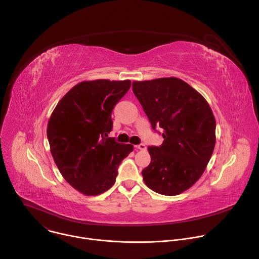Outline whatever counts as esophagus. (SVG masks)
I'll return each mask as SVG.
<instances>
[{"label": "esophagus", "mask_w": 259, "mask_h": 259, "mask_svg": "<svg viewBox=\"0 0 259 259\" xmlns=\"http://www.w3.org/2000/svg\"><path fill=\"white\" fill-rule=\"evenodd\" d=\"M135 149L140 150V151H145V150H146V145L143 144V143H140V144H138V145H135Z\"/></svg>", "instance_id": "esophagus-1"}]
</instances>
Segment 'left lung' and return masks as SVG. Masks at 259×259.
<instances>
[{"label": "left lung", "instance_id": "1", "mask_svg": "<svg viewBox=\"0 0 259 259\" xmlns=\"http://www.w3.org/2000/svg\"><path fill=\"white\" fill-rule=\"evenodd\" d=\"M132 90L153 129H163L160 146H149L142 170L146 187L165 196L192 188L204 173L215 146L216 122L206 99L177 78L135 81Z\"/></svg>", "mask_w": 259, "mask_h": 259}]
</instances>
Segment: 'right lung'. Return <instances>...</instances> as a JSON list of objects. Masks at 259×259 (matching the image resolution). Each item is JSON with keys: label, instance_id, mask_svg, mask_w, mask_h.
Returning <instances> with one entry per match:
<instances>
[{"label": "right lung", "instance_id": "add662e5", "mask_svg": "<svg viewBox=\"0 0 259 259\" xmlns=\"http://www.w3.org/2000/svg\"><path fill=\"white\" fill-rule=\"evenodd\" d=\"M131 81L95 80L73 86L57 103L47 126L50 152L63 178L85 196L114 186L132 144L108 137L112 112Z\"/></svg>", "mask_w": 259, "mask_h": 259}]
</instances>
